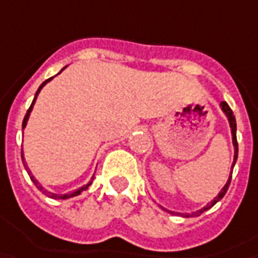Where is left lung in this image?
<instances>
[{
    "label": "left lung",
    "mask_w": 258,
    "mask_h": 258,
    "mask_svg": "<svg viewBox=\"0 0 258 258\" xmlns=\"http://www.w3.org/2000/svg\"><path fill=\"white\" fill-rule=\"evenodd\" d=\"M221 110L226 112V115L228 117V121H230V127H231V134H233V144H234V148H235V153H234V163H233V167H234L235 164V160H237V156H238V144H237V136H235V117L234 114H233V110L228 107V104H227L226 101L221 102ZM230 181H231V175H230V178H228V181H227V184L223 187V190L220 191V194H218L217 197L214 199V200L211 201L210 204H207L204 209L199 210V211H196V213H192V214H185V217H196V216H200V214H203L204 211H207L209 209H211L216 203H217L218 200H221L223 197H224V194L227 192V190H228V187H230Z\"/></svg>",
    "instance_id": "left-lung-1"
}]
</instances>
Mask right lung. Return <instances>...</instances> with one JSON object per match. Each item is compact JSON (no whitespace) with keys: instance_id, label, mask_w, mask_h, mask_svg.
<instances>
[{"instance_id":"1","label":"right lung","mask_w":258,"mask_h":258,"mask_svg":"<svg viewBox=\"0 0 258 258\" xmlns=\"http://www.w3.org/2000/svg\"><path fill=\"white\" fill-rule=\"evenodd\" d=\"M49 80H51V78H48L47 81H44V83H42V84L40 85V88H38V91H37V94H35V97H34V100H32V104H31V105H30V108H28V111H27V114H25V117H24L23 128H24V127H25V124H27V121H28V117H30V112H31V110H32V105H34V102H35V100H37V95H38V93H40V91H41V88H42L44 85L47 84V83H48ZM25 168H27V165H25ZM28 174L31 175V173H30V171H28ZM31 180H32V181H34V184H35V185H37V187H38V188H40V190L42 191V192H45V194H47L48 197H51V199H62V200H66V199H70V197H74V196H78V194H81L83 191L87 190V188H88V187L91 185V182H88L87 185H84V187H81V188H78V190H76V191H73V192H68V194H62V196H58V194H52V192H48V191L44 190V188L41 187L40 184H38V181H37V180L34 178V175H31Z\"/></svg>"}]
</instances>
